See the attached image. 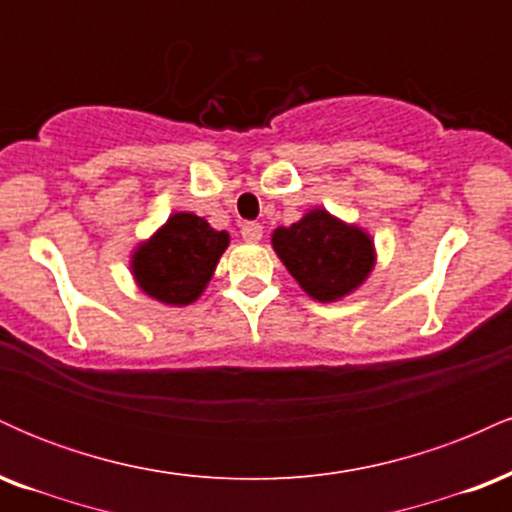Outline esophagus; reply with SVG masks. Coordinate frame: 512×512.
I'll use <instances>...</instances> for the list:
<instances>
[{
  "label": "esophagus",
  "instance_id": "34e87169",
  "mask_svg": "<svg viewBox=\"0 0 512 512\" xmlns=\"http://www.w3.org/2000/svg\"><path fill=\"white\" fill-rule=\"evenodd\" d=\"M240 233H243V240H248V243H260L262 226L257 221H245L243 226H240Z\"/></svg>",
  "mask_w": 512,
  "mask_h": 512
}]
</instances>
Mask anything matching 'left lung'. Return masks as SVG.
Wrapping results in <instances>:
<instances>
[{"label": "left lung", "mask_w": 512, "mask_h": 512, "mask_svg": "<svg viewBox=\"0 0 512 512\" xmlns=\"http://www.w3.org/2000/svg\"><path fill=\"white\" fill-rule=\"evenodd\" d=\"M272 248L301 289L320 303L349 296L375 267L368 233L327 209H310L301 221L276 228Z\"/></svg>", "instance_id": "8db88e82"}]
</instances>
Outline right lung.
Returning a JSON list of instances; mask_svg holds the SVG:
<instances>
[{
    "label": "right lung",
    "mask_w": 512,
    "mask_h": 512,
    "mask_svg": "<svg viewBox=\"0 0 512 512\" xmlns=\"http://www.w3.org/2000/svg\"><path fill=\"white\" fill-rule=\"evenodd\" d=\"M228 233L214 231L207 219L178 211L132 255V274L146 296L166 305H190L207 289Z\"/></svg>",
    "instance_id": "1"
}]
</instances>
